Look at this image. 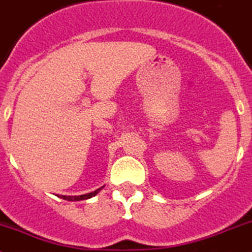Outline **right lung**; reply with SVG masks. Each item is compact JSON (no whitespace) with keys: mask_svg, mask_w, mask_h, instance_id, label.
<instances>
[{"mask_svg":"<svg viewBox=\"0 0 252 252\" xmlns=\"http://www.w3.org/2000/svg\"><path fill=\"white\" fill-rule=\"evenodd\" d=\"M103 188V187H102ZM100 188V189H102ZM100 189H97L95 191L93 192H89V194H84V195H79V196H65V195H62V199H65V200H69V201H79V200H86V199H89V197L94 196V195H97L98 192L100 191Z\"/></svg>","mask_w":252,"mask_h":252,"instance_id":"obj_1","label":"right lung"}]
</instances>
